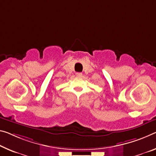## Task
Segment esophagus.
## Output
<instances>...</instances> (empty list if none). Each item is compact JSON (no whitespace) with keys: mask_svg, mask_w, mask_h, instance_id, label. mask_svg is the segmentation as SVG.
<instances>
[{"mask_svg":"<svg viewBox=\"0 0 156 156\" xmlns=\"http://www.w3.org/2000/svg\"><path fill=\"white\" fill-rule=\"evenodd\" d=\"M82 76H83V73H76V76H77V77H82Z\"/></svg>","mask_w":156,"mask_h":156,"instance_id":"obj_1","label":"esophagus"}]
</instances>
